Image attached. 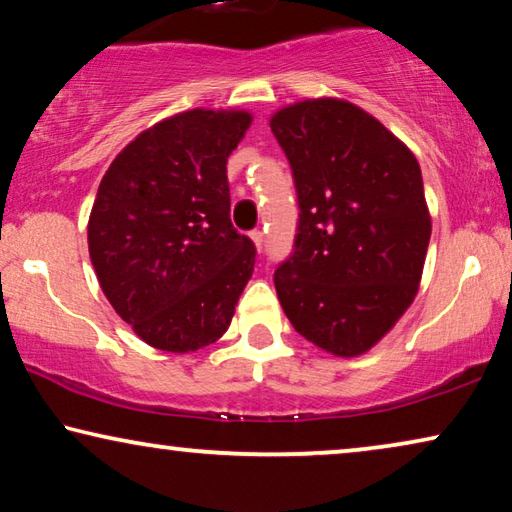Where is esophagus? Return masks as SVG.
I'll use <instances>...</instances> for the list:
<instances>
[{
    "label": "esophagus",
    "mask_w": 512,
    "mask_h": 512,
    "mask_svg": "<svg viewBox=\"0 0 512 512\" xmlns=\"http://www.w3.org/2000/svg\"><path fill=\"white\" fill-rule=\"evenodd\" d=\"M250 239H253V243L257 246L259 253H262V248H264V232L262 230H253V232H250Z\"/></svg>",
    "instance_id": "1"
}]
</instances>
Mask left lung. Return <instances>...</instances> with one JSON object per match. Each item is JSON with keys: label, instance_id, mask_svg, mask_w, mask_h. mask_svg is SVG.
I'll return each mask as SVG.
<instances>
[{"label": "left lung", "instance_id": "left-lung-1", "mask_svg": "<svg viewBox=\"0 0 512 512\" xmlns=\"http://www.w3.org/2000/svg\"><path fill=\"white\" fill-rule=\"evenodd\" d=\"M299 225L273 282L296 333L358 356L393 329L418 292L430 213L416 156L384 124L338 98L276 112Z\"/></svg>", "mask_w": 512, "mask_h": 512}]
</instances>
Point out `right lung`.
<instances>
[{
	"label": "right lung",
	"mask_w": 512,
	"mask_h": 512,
	"mask_svg": "<svg viewBox=\"0 0 512 512\" xmlns=\"http://www.w3.org/2000/svg\"><path fill=\"white\" fill-rule=\"evenodd\" d=\"M248 112L188 110L112 160L89 216V257L112 308L147 345L216 342L253 276L255 243L230 218L227 158Z\"/></svg>",
	"instance_id": "obj_1"
}]
</instances>
